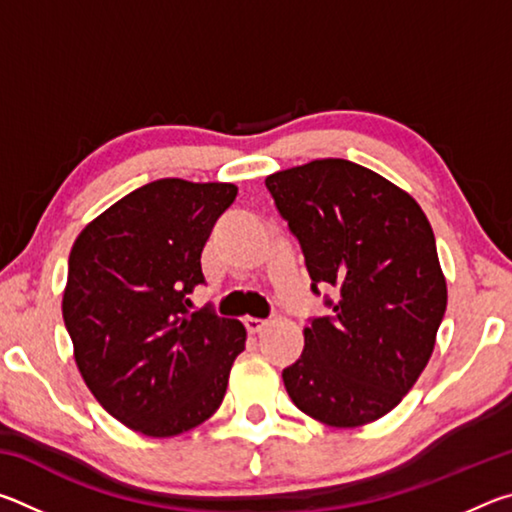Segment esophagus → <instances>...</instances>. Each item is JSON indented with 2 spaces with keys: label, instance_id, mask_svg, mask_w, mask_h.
I'll list each match as a JSON object with an SVG mask.
<instances>
[{
  "label": "esophagus",
  "instance_id": "34e87169",
  "mask_svg": "<svg viewBox=\"0 0 512 512\" xmlns=\"http://www.w3.org/2000/svg\"><path fill=\"white\" fill-rule=\"evenodd\" d=\"M244 325H246V329H248V334H259L268 323H266V320H262V318L248 316V318H244Z\"/></svg>",
  "mask_w": 512,
  "mask_h": 512
}]
</instances>
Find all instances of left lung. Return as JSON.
<instances>
[{"instance_id": "left-lung-1", "label": "left lung", "mask_w": 512, "mask_h": 512, "mask_svg": "<svg viewBox=\"0 0 512 512\" xmlns=\"http://www.w3.org/2000/svg\"><path fill=\"white\" fill-rule=\"evenodd\" d=\"M305 253L311 289L332 284L334 314L305 327L282 379L309 418L354 429L391 413L431 359L447 309L436 237L418 201L341 158L266 176Z\"/></svg>"}]
</instances>
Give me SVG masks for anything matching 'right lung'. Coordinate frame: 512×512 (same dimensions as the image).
<instances>
[{"instance_id": "add662e5", "label": "right lung", "mask_w": 512, "mask_h": 512, "mask_svg": "<svg viewBox=\"0 0 512 512\" xmlns=\"http://www.w3.org/2000/svg\"><path fill=\"white\" fill-rule=\"evenodd\" d=\"M235 198L232 183L155 180L92 219L69 253L63 318L76 366L103 409L144 436L212 418L246 348L239 320L185 307Z\"/></svg>"}]
</instances>
